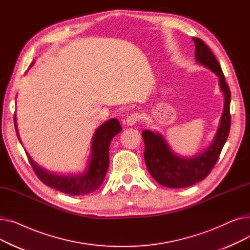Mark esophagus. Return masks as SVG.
<instances>
[{"mask_svg": "<svg viewBox=\"0 0 250 250\" xmlns=\"http://www.w3.org/2000/svg\"><path fill=\"white\" fill-rule=\"evenodd\" d=\"M141 118H142V116L140 113H132L125 118V124L126 125H135L141 120Z\"/></svg>", "mask_w": 250, "mask_h": 250, "instance_id": "obj_1", "label": "esophagus"}]
</instances>
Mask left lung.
I'll list each match as a JSON object with an SVG mask.
<instances>
[{
	"label": "left lung",
	"instance_id": "8db88e82",
	"mask_svg": "<svg viewBox=\"0 0 250 250\" xmlns=\"http://www.w3.org/2000/svg\"><path fill=\"white\" fill-rule=\"evenodd\" d=\"M192 41L195 45V62L212 71L219 78V87L224 96V107L212 142L193 156L185 157L175 153L163 135L157 130H143L142 136L145 142L144 158L149 172L161 186L170 188L190 187L208 176L225 145L231 125V93L221 65L202 39L192 37Z\"/></svg>",
	"mask_w": 250,
	"mask_h": 250
}]
</instances>
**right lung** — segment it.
I'll use <instances>...</instances> for the list:
<instances>
[{"label": "right lung", "instance_id": "add662e5", "mask_svg": "<svg viewBox=\"0 0 250 250\" xmlns=\"http://www.w3.org/2000/svg\"><path fill=\"white\" fill-rule=\"evenodd\" d=\"M34 62L30 64L32 67ZM14 123L18 139L21 142L18 126L17 116H14ZM123 130L120 122L116 118H110L100 125L93 134L91 139V147L89 158L86 163V167L83 172L61 174L48 171L47 169L38 165L27 153L29 162L35 171L38 178L41 179L45 186L55 188L59 191L72 195H83L90 193L100 188L106 175L109 166V145L112 138Z\"/></svg>", "mask_w": 250, "mask_h": 250}]
</instances>
